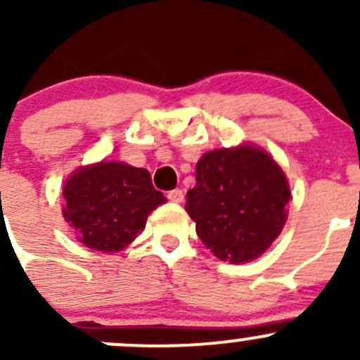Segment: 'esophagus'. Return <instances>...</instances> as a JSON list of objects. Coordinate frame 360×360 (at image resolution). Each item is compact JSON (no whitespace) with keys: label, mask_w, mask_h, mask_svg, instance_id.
Segmentation results:
<instances>
[{"label":"esophagus","mask_w":360,"mask_h":360,"mask_svg":"<svg viewBox=\"0 0 360 360\" xmlns=\"http://www.w3.org/2000/svg\"><path fill=\"white\" fill-rule=\"evenodd\" d=\"M167 198L174 203H181L184 200V193H183V190H172V191H169Z\"/></svg>","instance_id":"1"}]
</instances>
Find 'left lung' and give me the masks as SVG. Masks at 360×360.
I'll use <instances>...</instances> for the list:
<instances>
[{"label":"left lung","instance_id":"8db88e82","mask_svg":"<svg viewBox=\"0 0 360 360\" xmlns=\"http://www.w3.org/2000/svg\"><path fill=\"white\" fill-rule=\"evenodd\" d=\"M186 198V212L205 248L238 264L259 257L281 235L291 190L266 151L242 144L203 155Z\"/></svg>","mask_w":360,"mask_h":360}]
</instances>
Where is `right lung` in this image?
<instances>
[{"label":"right lung","instance_id":"add662e5","mask_svg":"<svg viewBox=\"0 0 360 360\" xmlns=\"http://www.w3.org/2000/svg\"><path fill=\"white\" fill-rule=\"evenodd\" d=\"M63 214L89 249L116 252L146 226L151 210L165 203L146 169L123 162L79 167L63 188Z\"/></svg>","mask_w":360,"mask_h":360}]
</instances>
